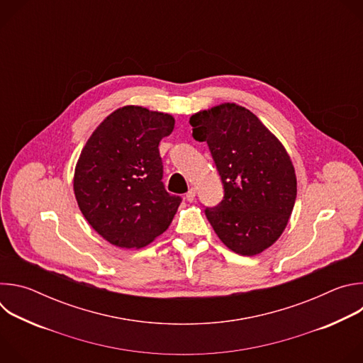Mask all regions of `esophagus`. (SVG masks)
Returning a JSON list of instances; mask_svg holds the SVG:
<instances>
[{
  "mask_svg": "<svg viewBox=\"0 0 363 363\" xmlns=\"http://www.w3.org/2000/svg\"><path fill=\"white\" fill-rule=\"evenodd\" d=\"M195 194H196V191H195V188H191L188 192H186V195H185V198H186V201L188 202H192L194 199H195Z\"/></svg>",
  "mask_w": 363,
  "mask_h": 363,
  "instance_id": "obj_1",
  "label": "esophagus"
}]
</instances>
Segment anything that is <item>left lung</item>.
<instances>
[{
	"label": "left lung",
	"mask_w": 363,
	"mask_h": 363,
	"mask_svg": "<svg viewBox=\"0 0 363 363\" xmlns=\"http://www.w3.org/2000/svg\"><path fill=\"white\" fill-rule=\"evenodd\" d=\"M192 136L206 142L224 198L205 216L234 252L255 255L273 245L291 216L297 181L281 142L252 112L223 103L191 116Z\"/></svg>",
	"instance_id": "1"
}]
</instances>
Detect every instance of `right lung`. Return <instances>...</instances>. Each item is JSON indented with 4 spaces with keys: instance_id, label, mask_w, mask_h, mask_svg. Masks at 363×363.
I'll return each instance as SVG.
<instances>
[{
    "instance_id": "1",
    "label": "right lung",
    "mask_w": 363,
    "mask_h": 363,
    "mask_svg": "<svg viewBox=\"0 0 363 363\" xmlns=\"http://www.w3.org/2000/svg\"><path fill=\"white\" fill-rule=\"evenodd\" d=\"M175 119L123 106L91 133L79 157L73 188L93 230L121 248H140L165 233L181 198L167 192L160 142Z\"/></svg>"
}]
</instances>
